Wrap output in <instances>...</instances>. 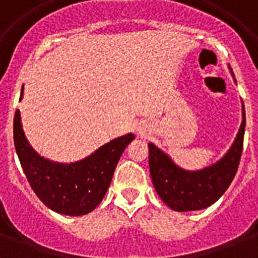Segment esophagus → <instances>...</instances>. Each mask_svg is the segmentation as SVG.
Masks as SVG:
<instances>
[{
  "label": "esophagus",
  "mask_w": 258,
  "mask_h": 258,
  "mask_svg": "<svg viewBox=\"0 0 258 258\" xmlns=\"http://www.w3.org/2000/svg\"><path fill=\"white\" fill-rule=\"evenodd\" d=\"M141 134H142V135H145V133H143V131H142V133H141Z\"/></svg>",
  "instance_id": "obj_1"
}]
</instances>
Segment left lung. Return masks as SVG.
I'll return each mask as SVG.
<instances>
[{
    "label": "left lung",
    "mask_w": 258,
    "mask_h": 258,
    "mask_svg": "<svg viewBox=\"0 0 258 258\" xmlns=\"http://www.w3.org/2000/svg\"><path fill=\"white\" fill-rule=\"evenodd\" d=\"M245 109L237 138L221 161L200 171H186L169 155L149 143L150 174L158 196L175 212L201 210L213 205L230 186L240 165L244 147Z\"/></svg>",
    "instance_id": "left-lung-1"
}]
</instances>
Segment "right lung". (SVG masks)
Wrapping results in <instances>:
<instances>
[{
    "instance_id": "right-lung-1",
    "label": "right lung",
    "mask_w": 258,
    "mask_h": 258,
    "mask_svg": "<svg viewBox=\"0 0 258 258\" xmlns=\"http://www.w3.org/2000/svg\"><path fill=\"white\" fill-rule=\"evenodd\" d=\"M13 138L22 170L36 196L53 212L66 216H83L100 204L120 155L135 139L133 134H127L101 146L83 161L70 165L54 163L30 147L18 109L14 113Z\"/></svg>"
}]
</instances>
